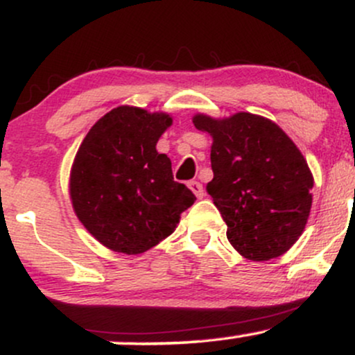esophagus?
<instances>
[{
    "label": "esophagus",
    "mask_w": 355,
    "mask_h": 355,
    "mask_svg": "<svg viewBox=\"0 0 355 355\" xmlns=\"http://www.w3.org/2000/svg\"><path fill=\"white\" fill-rule=\"evenodd\" d=\"M190 190L193 191L197 198H203V195H205V190H203V185L200 182H190Z\"/></svg>",
    "instance_id": "34e87169"
}]
</instances>
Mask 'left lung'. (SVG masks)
Here are the masks:
<instances>
[{"label": "left lung", "instance_id": "1", "mask_svg": "<svg viewBox=\"0 0 355 355\" xmlns=\"http://www.w3.org/2000/svg\"><path fill=\"white\" fill-rule=\"evenodd\" d=\"M214 138L207 191L227 223V239L248 260L275 259L302 235L313 178L304 155L279 125L252 113L193 116Z\"/></svg>", "mask_w": 355, "mask_h": 355}]
</instances>
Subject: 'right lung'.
Returning <instances> with one entry per match:
<instances>
[{"label":"right lung","instance_id":"1","mask_svg":"<svg viewBox=\"0 0 355 355\" xmlns=\"http://www.w3.org/2000/svg\"><path fill=\"white\" fill-rule=\"evenodd\" d=\"M172 116L118 107L81 141L70 173L76 217L105 247L144 254L168 237L180 214L197 200L173 180L172 162L157 141Z\"/></svg>","mask_w":355,"mask_h":355}]
</instances>
